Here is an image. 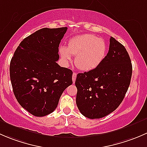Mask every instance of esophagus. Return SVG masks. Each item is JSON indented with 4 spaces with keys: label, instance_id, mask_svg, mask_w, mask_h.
<instances>
[{
    "label": "esophagus",
    "instance_id": "esophagus-1",
    "mask_svg": "<svg viewBox=\"0 0 147 147\" xmlns=\"http://www.w3.org/2000/svg\"><path fill=\"white\" fill-rule=\"evenodd\" d=\"M76 78H77V73L76 72H73V74H72V82H73V83L75 82Z\"/></svg>",
    "mask_w": 147,
    "mask_h": 147
}]
</instances>
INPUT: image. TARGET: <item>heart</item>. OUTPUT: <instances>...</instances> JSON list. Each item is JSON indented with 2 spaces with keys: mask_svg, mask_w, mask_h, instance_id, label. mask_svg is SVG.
Returning <instances> with one entry per match:
<instances>
[{
  "mask_svg": "<svg viewBox=\"0 0 147 147\" xmlns=\"http://www.w3.org/2000/svg\"><path fill=\"white\" fill-rule=\"evenodd\" d=\"M59 52L66 64L70 63L72 55H76L75 64L77 67L88 72L95 69L103 61L106 55L107 44L102 38L84 34L72 38L67 47H61Z\"/></svg>",
  "mask_w": 147,
  "mask_h": 147,
  "instance_id": "heart-1",
  "label": "heart"
}]
</instances>
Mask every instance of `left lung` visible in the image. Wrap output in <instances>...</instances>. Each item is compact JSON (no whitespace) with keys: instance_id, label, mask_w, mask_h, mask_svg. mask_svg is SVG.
<instances>
[{"instance_id":"left-lung-1","label":"left lung","mask_w":147,"mask_h":147,"mask_svg":"<svg viewBox=\"0 0 147 147\" xmlns=\"http://www.w3.org/2000/svg\"><path fill=\"white\" fill-rule=\"evenodd\" d=\"M132 65L124 45L111 37L105 59L95 69L77 75L76 104L82 115L100 119L114 112L124 98Z\"/></svg>"}]
</instances>
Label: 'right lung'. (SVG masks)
Masks as SVG:
<instances>
[{
    "instance_id": "obj_1",
    "label": "right lung",
    "mask_w": 147,
    "mask_h": 147,
    "mask_svg": "<svg viewBox=\"0 0 147 147\" xmlns=\"http://www.w3.org/2000/svg\"><path fill=\"white\" fill-rule=\"evenodd\" d=\"M67 28L38 30L15 51L10 64L13 93L31 115L44 117L58 105L64 90L72 84V72L57 63L59 45Z\"/></svg>"
}]
</instances>
